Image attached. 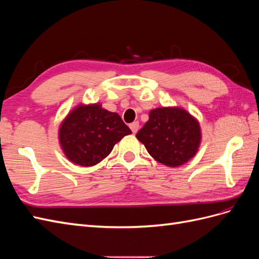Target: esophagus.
<instances>
[{
  "label": "esophagus",
  "mask_w": 259,
  "mask_h": 259,
  "mask_svg": "<svg viewBox=\"0 0 259 259\" xmlns=\"http://www.w3.org/2000/svg\"><path fill=\"white\" fill-rule=\"evenodd\" d=\"M130 127H131L132 132L134 133V134H136L139 130V122H133L132 124H130Z\"/></svg>",
  "instance_id": "34e87169"
}]
</instances>
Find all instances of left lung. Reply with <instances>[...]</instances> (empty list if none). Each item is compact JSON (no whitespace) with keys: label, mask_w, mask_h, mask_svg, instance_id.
<instances>
[{"label":"left lung","mask_w":259,"mask_h":259,"mask_svg":"<svg viewBox=\"0 0 259 259\" xmlns=\"http://www.w3.org/2000/svg\"><path fill=\"white\" fill-rule=\"evenodd\" d=\"M152 158L164 165L179 166L197 153L201 142L199 122L184 109L158 108L136 134Z\"/></svg>","instance_id":"obj_1"}]
</instances>
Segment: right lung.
I'll return each instance as SVG.
<instances>
[{
    "label": "right lung",
    "instance_id": "obj_1",
    "mask_svg": "<svg viewBox=\"0 0 259 259\" xmlns=\"http://www.w3.org/2000/svg\"><path fill=\"white\" fill-rule=\"evenodd\" d=\"M132 131L121 116L100 105H81L68 114L59 128V142L67 158L81 166L96 165Z\"/></svg>",
    "mask_w": 259,
    "mask_h": 259
}]
</instances>
